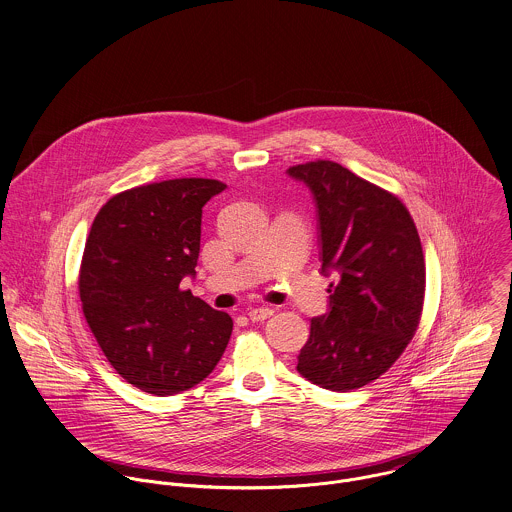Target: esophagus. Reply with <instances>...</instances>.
I'll return each instance as SVG.
<instances>
[{"instance_id": "1", "label": "esophagus", "mask_w": 512, "mask_h": 512, "mask_svg": "<svg viewBox=\"0 0 512 512\" xmlns=\"http://www.w3.org/2000/svg\"><path fill=\"white\" fill-rule=\"evenodd\" d=\"M272 313H274L272 307H250V309H248V317H250L252 321H264V319H268Z\"/></svg>"}]
</instances>
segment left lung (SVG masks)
<instances>
[{"label": "left lung", "mask_w": 512, "mask_h": 512, "mask_svg": "<svg viewBox=\"0 0 512 512\" xmlns=\"http://www.w3.org/2000/svg\"><path fill=\"white\" fill-rule=\"evenodd\" d=\"M313 195L329 311L311 319L297 372L349 392L384 374L412 341L424 305L426 262L416 224L392 193L333 161L288 169Z\"/></svg>", "instance_id": "left-lung-1"}]
</instances>
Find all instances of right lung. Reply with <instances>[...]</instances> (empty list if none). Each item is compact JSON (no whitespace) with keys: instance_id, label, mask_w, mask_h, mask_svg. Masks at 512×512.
<instances>
[{"instance_id":"right-lung-1","label":"right lung","mask_w":512,"mask_h":512,"mask_svg":"<svg viewBox=\"0 0 512 512\" xmlns=\"http://www.w3.org/2000/svg\"><path fill=\"white\" fill-rule=\"evenodd\" d=\"M217 179H169L112 197L92 222L78 276L86 323L116 372L153 396L205 380L228 345L232 319L191 290L203 207Z\"/></svg>"}]
</instances>
